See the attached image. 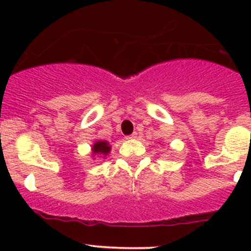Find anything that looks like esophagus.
<instances>
[{
  "label": "esophagus",
  "mask_w": 251,
  "mask_h": 251,
  "mask_svg": "<svg viewBox=\"0 0 251 251\" xmlns=\"http://www.w3.org/2000/svg\"><path fill=\"white\" fill-rule=\"evenodd\" d=\"M136 135H137V133H136V132H133L132 135H128V136H126V138H127V140H132V138H136Z\"/></svg>",
  "instance_id": "esophagus-1"
}]
</instances>
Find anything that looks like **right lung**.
<instances>
[{"label": "right lung", "instance_id": "right-lung-1", "mask_svg": "<svg viewBox=\"0 0 251 251\" xmlns=\"http://www.w3.org/2000/svg\"><path fill=\"white\" fill-rule=\"evenodd\" d=\"M92 151H93V154H103V155H107L110 151V147L108 146V142L100 141V142H96Z\"/></svg>", "mask_w": 251, "mask_h": 251}]
</instances>
